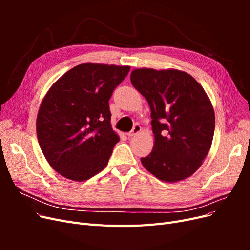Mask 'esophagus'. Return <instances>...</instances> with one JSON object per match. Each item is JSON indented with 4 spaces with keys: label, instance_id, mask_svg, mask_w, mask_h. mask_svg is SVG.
<instances>
[{
    "label": "esophagus",
    "instance_id": "obj_1",
    "mask_svg": "<svg viewBox=\"0 0 250 250\" xmlns=\"http://www.w3.org/2000/svg\"><path fill=\"white\" fill-rule=\"evenodd\" d=\"M141 126H140V124H135L134 126H133V128H132V130L130 131V132H128L127 133V135L128 137H133V135H135V134H138L140 131H141Z\"/></svg>",
    "mask_w": 250,
    "mask_h": 250
}]
</instances>
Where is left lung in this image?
I'll return each mask as SVG.
<instances>
[{
  "label": "left lung",
  "mask_w": 250,
  "mask_h": 250,
  "mask_svg": "<svg viewBox=\"0 0 250 250\" xmlns=\"http://www.w3.org/2000/svg\"><path fill=\"white\" fill-rule=\"evenodd\" d=\"M130 80L148 101L152 119L155 142L141 158L143 166L168 183L191 176L208 155L215 131V112L204 89L177 70L138 69Z\"/></svg>",
  "instance_id": "obj_1"
}]
</instances>
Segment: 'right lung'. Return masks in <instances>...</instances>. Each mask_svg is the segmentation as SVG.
<instances>
[{"mask_svg":"<svg viewBox=\"0 0 250 250\" xmlns=\"http://www.w3.org/2000/svg\"><path fill=\"white\" fill-rule=\"evenodd\" d=\"M129 66L82 63L47 93L36 120L41 149L51 167L71 180L101 172L120 141L110 125L109 99Z\"/></svg>","mask_w":250,"mask_h":250,"instance_id":"add662e5","label":"right lung"}]
</instances>
